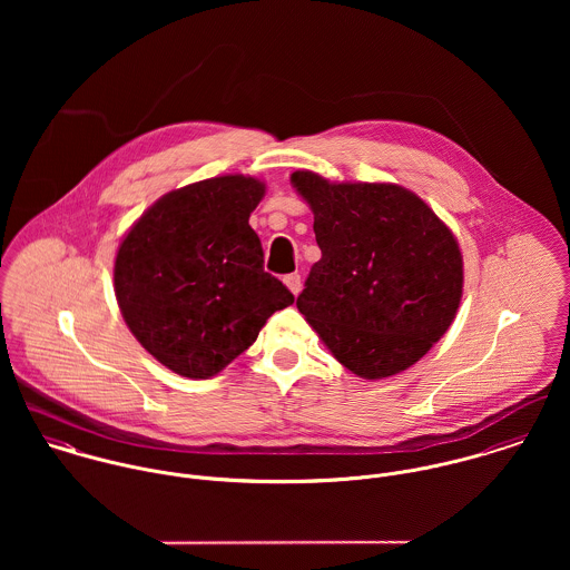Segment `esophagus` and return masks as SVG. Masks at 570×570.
I'll list each match as a JSON object with an SVG mask.
<instances>
[{"mask_svg":"<svg viewBox=\"0 0 570 570\" xmlns=\"http://www.w3.org/2000/svg\"><path fill=\"white\" fill-rule=\"evenodd\" d=\"M283 281H285V285L289 287V292H292L294 296H298V292H301V287H303V283H301V274H298V272L287 274Z\"/></svg>","mask_w":570,"mask_h":570,"instance_id":"obj_1","label":"esophagus"}]
</instances>
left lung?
<instances>
[{
  "label": "left lung",
  "mask_w": 570,
  "mask_h": 570,
  "mask_svg": "<svg viewBox=\"0 0 570 570\" xmlns=\"http://www.w3.org/2000/svg\"><path fill=\"white\" fill-rule=\"evenodd\" d=\"M323 252L298 312L333 357L364 380L419 362L452 325L463 256L432 208L397 184H331L292 173Z\"/></svg>",
  "instance_id": "obj_1"
}]
</instances>
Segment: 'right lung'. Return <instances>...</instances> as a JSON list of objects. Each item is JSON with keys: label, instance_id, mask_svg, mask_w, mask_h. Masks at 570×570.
Here are the masks:
<instances>
[{"label": "right lung", "instance_id": "obj_1", "mask_svg": "<svg viewBox=\"0 0 570 570\" xmlns=\"http://www.w3.org/2000/svg\"><path fill=\"white\" fill-rule=\"evenodd\" d=\"M265 184L210 177L160 197L116 254L114 289L136 340L173 373L208 380L294 294L263 269L249 213Z\"/></svg>", "mask_w": 570, "mask_h": 570}]
</instances>
